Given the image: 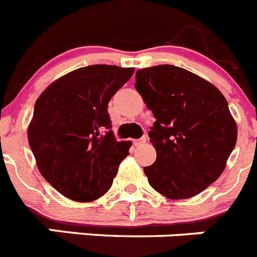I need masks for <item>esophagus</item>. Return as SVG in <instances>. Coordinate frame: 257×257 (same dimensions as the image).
<instances>
[{"instance_id":"34e87169","label":"esophagus","mask_w":257,"mask_h":257,"mask_svg":"<svg viewBox=\"0 0 257 257\" xmlns=\"http://www.w3.org/2000/svg\"><path fill=\"white\" fill-rule=\"evenodd\" d=\"M145 143H147V136H144V138H142V139L139 140H134V145H135V147H142Z\"/></svg>"}]
</instances>
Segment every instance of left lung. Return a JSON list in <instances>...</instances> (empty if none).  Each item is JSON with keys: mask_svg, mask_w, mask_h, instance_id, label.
Segmentation results:
<instances>
[{"mask_svg": "<svg viewBox=\"0 0 257 257\" xmlns=\"http://www.w3.org/2000/svg\"><path fill=\"white\" fill-rule=\"evenodd\" d=\"M135 81L156 118L148 135L157 160L144 167L151 187L169 199L197 196L219 179L237 143L228 101L212 83L175 65L139 69Z\"/></svg>", "mask_w": 257, "mask_h": 257, "instance_id": "1", "label": "left lung"}]
</instances>
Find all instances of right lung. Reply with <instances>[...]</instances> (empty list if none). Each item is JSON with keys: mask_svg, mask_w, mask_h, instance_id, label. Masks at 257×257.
Returning <instances> with one entry per match:
<instances>
[{"mask_svg": "<svg viewBox=\"0 0 257 257\" xmlns=\"http://www.w3.org/2000/svg\"><path fill=\"white\" fill-rule=\"evenodd\" d=\"M135 69L96 64L60 77L35 104L28 143L41 175L60 194L92 202L112 187L131 142H117L108 103Z\"/></svg>", "mask_w": 257, "mask_h": 257, "instance_id": "right-lung-1", "label": "right lung"}]
</instances>
